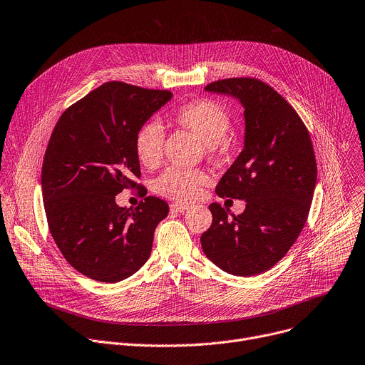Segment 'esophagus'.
Returning <instances> with one entry per match:
<instances>
[{
	"instance_id": "esophagus-1",
	"label": "esophagus",
	"mask_w": 365,
	"mask_h": 365,
	"mask_svg": "<svg viewBox=\"0 0 365 365\" xmlns=\"http://www.w3.org/2000/svg\"><path fill=\"white\" fill-rule=\"evenodd\" d=\"M188 210V205H182V203H173L171 205V212L173 213H184Z\"/></svg>"
}]
</instances>
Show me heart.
<instances>
[{
	"label": "heart",
	"mask_w": 365,
	"mask_h": 365,
	"mask_svg": "<svg viewBox=\"0 0 365 365\" xmlns=\"http://www.w3.org/2000/svg\"><path fill=\"white\" fill-rule=\"evenodd\" d=\"M171 118L177 125L199 137L209 155H216L227 146L231 118L219 103L209 99L191 101L175 109ZM163 130L158 123L143 124L134 135V152L138 162L150 170L156 168L163 156ZM206 181L207 177L203 171L168 168L156 178L155 190L165 197L188 202L199 194Z\"/></svg>",
	"instance_id": "obj_1"
}]
</instances>
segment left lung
Instances as JSON below:
<instances>
[{
  "label": "left lung",
  "instance_id": "8db88e82",
  "mask_svg": "<svg viewBox=\"0 0 365 365\" xmlns=\"http://www.w3.org/2000/svg\"><path fill=\"white\" fill-rule=\"evenodd\" d=\"M206 92L230 95L244 106V149L216 185L219 197L245 200L232 217L219 203L202 235L206 257L237 276L273 267L302 231L317 180L310 134L297 110L262 80H217Z\"/></svg>",
  "mask_w": 365,
  "mask_h": 365
}]
</instances>
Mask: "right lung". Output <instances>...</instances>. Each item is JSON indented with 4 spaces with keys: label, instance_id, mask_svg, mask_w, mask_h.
I'll return each mask as SVG.
<instances>
[{
    "label": "right lung",
    "instance_id": "add662e5",
    "mask_svg": "<svg viewBox=\"0 0 365 365\" xmlns=\"http://www.w3.org/2000/svg\"><path fill=\"white\" fill-rule=\"evenodd\" d=\"M171 98L170 91L108 81L55 125L42 165L43 206L55 244L81 274L115 284L148 262L170 207L153 195L135 209L120 207L115 195L140 178L137 130Z\"/></svg>",
    "mask_w": 365,
    "mask_h": 365
}]
</instances>
